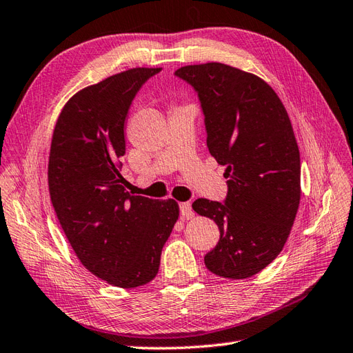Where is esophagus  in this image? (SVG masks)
<instances>
[{
  "mask_svg": "<svg viewBox=\"0 0 353 353\" xmlns=\"http://www.w3.org/2000/svg\"><path fill=\"white\" fill-rule=\"evenodd\" d=\"M179 214H181V219H192L193 217V210H192L190 202L179 203Z\"/></svg>",
  "mask_w": 353,
  "mask_h": 353,
  "instance_id": "1",
  "label": "esophagus"
}]
</instances>
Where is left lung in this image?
Listing matches in <instances>:
<instances>
[{
  "instance_id": "8db88e82",
  "label": "left lung",
  "mask_w": 353,
  "mask_h": 353,
  "mask_svg": "<svg viewBox=\"0 0 353 353\" xmlns=\"http://www.w3.org/2000/svg\"><path fill=\"white\" fill-rule=\"evenodd\" d=\"M175 77L196 92L207 146L226 168L223 202L196 199L213 219L217 245L203 256L214 275L243 279L283 250L301 201V157L285 107L270 85L223 63L184 66Z\"/></svg>"
}]
</instances>
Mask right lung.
<instances>
[{
	"label": "right lung",
	"mask_w": 353,
	"mask_h": 353,
	"mask_svg": "<svg viewBox=\"0 0 353 353\" xmlns=\"http://www.w3.org/2000/svg\"><path fill=\"white\" fill-rule=\"evenodd\" d=\"M160 68H136L68 101L54 128L48 184L52 207L78 260L108 284L152 281L178 219L174 199L132 196L121 175L125 122L137 92Z\"/></svg>",
	"instance_id": "obj_1"
}]
</instances>
